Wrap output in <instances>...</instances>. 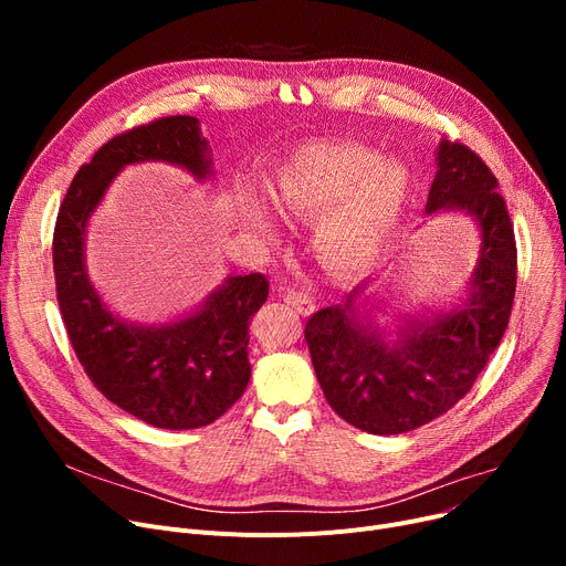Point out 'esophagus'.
I'll use <instances>...</instances> for the list:
<instances>
[{
    "label": "esophagus",
    "mask_w": 566,
    "mask_h": 566,
    "mask_svg": "<svg viewBox=\"0 0 566 566\" xmlns=\"http://www.w3.org/2000/svg\"><path fill=\"white\" fill-rule=\"evenodd\" d=\"M282 301H284L286 305H291L298 314H312V312H314V301L310 298L307 293H303V291H295V289L284 286V289H282Z\"/></svg>",
    "instance_id": "obj_1"
}]
</instances>
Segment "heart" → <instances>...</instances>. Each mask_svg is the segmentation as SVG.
Instances as JSON below:
<instances>
[{"label":"heart","mask_w":566,"mask_h":566,"mask_svg":"<svg viewBox=\"0 0 566 566\" xmlns=\"http://www.w3.org/2000/svg\"><path fill=\"white\" fill-rule=\"evenodd\" d=\"M408 169L395 158L355 142L305 144L275 171L268 199L286 220L314 222V252L337 273L369 268L401 213ZM245 222L271 233V218L259 201L243 211Z\"/></svg>","instance_id":"b5f03b06"}]
</instances>
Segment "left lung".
Listing matches in <instances>:
<instances>
[{
    "label": "left lung",
    "mask_w": 566,
    "mask_h": 566,
    "mask_svg": "<svg viewBox=\"0 0 566 566\" xmlns=\"http://www.w3.org/2000/svg\"><path fill=\"white\" fill-rule=\"evenodd\" d=\"M497 178L461 142L442 135L427 213L457 208L478 220L482 250L470 298L433 321L408 323L385 342L355 314V289L342 307L307 318L305 342L321 390L342 420L376 436L429 424L461 401L486 367L512 316L516 238Z\"/></svg>",
    "instance_id": "8db88e82"
}]
</instances>
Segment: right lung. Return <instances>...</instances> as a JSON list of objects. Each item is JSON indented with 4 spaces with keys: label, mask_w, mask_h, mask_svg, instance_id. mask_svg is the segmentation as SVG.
<instances>
[{
    "label": "right lung",
    "mask_w": 566,
    "mask_h": 566,
    "mask_svg": "<svg viewBox=\"0 0 566 566\" xmlns=\"http://www.w3.org/2000/svg\"><path fill=\"white\" fill-rule=\"evenodd\" d=\"M195 116H163L105 142L77 169L52 235L56 303L77 360L96 390L158 429H199L243 397L250 380V318L268 298L261 273L229 277L188 318L137 328L101 303L84 271V227L116 171L165 160L197 178L211 167Z\"/></svg>",
    "instance_id": "add662e5"
}]
</instances>
